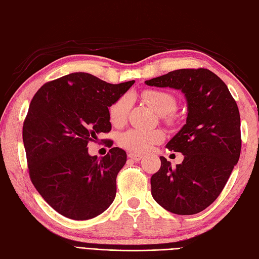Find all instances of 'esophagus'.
<instances>
[{"mask_svg": "<svg viewBox=\"0 0 259 259\" xmlns=\"http://www.w3.org/2000/svg\"><path fill=\"white\" fill-rule=\"evenodd\" d=\"M127 155H128V157H130V159H132V160H134V161H140V160L142 159V155H141V154H137V153H133V152H130Z\"/></svg>", "mask_w": 259, "mask_h": 259, "instance_id": "esophagus-1", "label": "esophagus"}]
</instances>
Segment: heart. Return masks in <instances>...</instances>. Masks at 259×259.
I'll list each match as a JSON object with an SVG mask.
<instances>
[{"mask_svg": "<svg viewBox=\"0 0 259 259\" xmlns=\"http://www.w3.org/2000/svg\"><path fill=\"white\" fill-rule=\"evenodd\" d=\"M142 99L154 108L161 117L167 123H174L176 116L172 113L177 108V98L174 95L159 89H146L141 94ZM131 107V98L127 95L119 97L108 108L110 123L115 126L124 124L127 118ZM164 140V133L161 130L128 128L118 135V144L132 152H146L152 146L159 144Z\"/></svg>", "mask_w": 259, "mask_h": 259, "instance_id": "heart-1", "label": "heart"}]
</instances>
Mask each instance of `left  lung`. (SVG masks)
I'll return each instance as SVG.
<instances>
[{
  "label": "left lung",
  "instance_id": "8db88e82",
  "mask_svg": "<svg viewBox=\"0 0 259 259\" xmlns=\"http://www.w3.org/2000/svg\"><path fill=\"white\" fill-rule=\"evenodd\" d=\"M145 83L180 89L188 102L187 124L166 144L184 159L172 167L160 156V170L151 178L152 196L176 214L201 212L219 197L239 160L240 115L236 100L226 83L204 68L173 70Z\"/></svg>",
  "mask_w": 259,
  "mask_h": 259
}]
</instances>
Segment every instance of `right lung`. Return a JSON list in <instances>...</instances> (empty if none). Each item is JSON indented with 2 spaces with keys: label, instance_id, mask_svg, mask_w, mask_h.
<instances>
[{
  "label": "right lung",
  "instance_id": "1",
  "mask_svg": "<svg viewBox=\"0 0 259 259\" xmlns=\"http://www.w3.org/2000/svg\"><path fill=\"white\" fill-rule=\"evenodd\" d=\"M133 83L113 85L73 72L46 82L31 100L22 130L29 176L41 197L65 217L92 219L114 201L126 152L112 147L98 159L88 154L87 144L109 133L108 107Z\"/></svg>",
  "mask_w": 259,
  "mask_h": 259
}]
</instances>
